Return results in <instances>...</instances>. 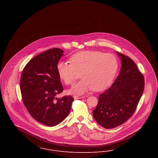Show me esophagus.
I'll list each match as a JSON object with an SVG mask.
<instances>
[{
  "mask_svg": "<svg viewBox=\"0 0 158 158\" xmlns=\"http://www.w3.org/2000/svg\"><path fill=\"white\" fill-rule=\"evenodd\" d=\"M85 98V97H78V96H75V95L73 96L74 99H80V98Z\"/></svg>",
  "mask_w": 158,
  "mask_h": 158,
  "instance_id": "esophagus-1",
  "label": "esophagus"
}]
</instances>
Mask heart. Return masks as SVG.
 I'll return each instance as SVG.
<instances>
[{
	"label": "heart",
	"instance_id": "obj_1",
	"mask_svg": "<svg viewBox=\"0 0 158 158\" xmlns=\"http://www.w3.org/2000/svg\"><path fill=\"white\" fill-rule=\"evenodd\" d=\"M70 63L60 61L56 69L59 77L70 85L76 80L77 72L83 78L69 90L70 94L82 95L89 90H103L109 87L116 75L118 61L111 53L98 50H83L70 57Z\"/></svg>",
	"mask_w": 158,
	"mask_h": 158
}]
</instances>
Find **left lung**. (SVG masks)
<instances>
[{
  "label": "left lung",
  "instance_id": "1",
  "mask_svg": "<svg viewBox=\"0 0 158 158\" xmlns=\"http://www.w3.org/2000/svg\"><path fill=\"white\" fill-rule=\"evenodd\" d=\"M122 61L118 76L111 86L100 94L93 111L96 122L106 129L118 127L134 114L144 89V78L135 63L118 52Z\"/></svg>",
  "mask_w": 158,
  "mask_h": 158
}]
</instances>
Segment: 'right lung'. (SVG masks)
Segmentation results:
<instances>
[{"instance_id":"add662e5","label":"right lung","mask_w":158,"mask_h":158,"mask_svg":"<svg viewBox=\"0 0 158 158\" xmlns=\"http://www.w3.org/2000/svg\"><path fill=\"white\" fill-rule=\"evenodd\" d=\"M64 51L53 48L36 55L23 69L20 89L23 103L38 122L48 127L57 125L70 113L73 98L56 95L63 90L56 66Z\"/></svg>"}]
</instances>
